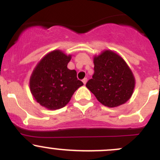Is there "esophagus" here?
<instances>
[{"mask_svg": "<svg viewBox=\"0 0 160 160\" xmlns=\"http://www.w3.org/2000/svg\"><path fill=\"white\" fill-rule=\"evenodd\" d=\"M82 81H83V84H86V83H87V82H88V79H87V78H84V79H83V80H82Z\"/></svg>", "mask_w": 160, "mask_h": 160, "instance_id": "esophagus-1", "label": "esophagus"}]
</instances>
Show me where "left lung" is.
I'll return each instance as SVG.
<instances>
[{
  "label": "left lung",
  "mask_w": 160,
  "mask_h": 160,
  "mask_svg": "<svg viewBox=\"0 0 160 160\" xmlns=\"http://www.w3.org/2000/svg\"><path fill=\"white\" fill-rule=\"evenodd\" d=\"M94 73L86 87L98 101L108 108L126 103L132 97L135 79L125 59L116 52L105 49L93 56Z\"/></svg>",
  "instance_id": "obj_1"
}]
</instances>
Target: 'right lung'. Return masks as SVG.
Wrapping results in <instances>:
<instances>
[{
  "mask_svg": "<svg viewBox=\"0 0 160 160\" xmlns=\"http://www.w3.org/2000/svg\"><path fill=\"white\" fill-rule=\"evenodd\" d=\"M72 55L59 49L48 52L37 63L29 79L35 101L49 110H57L70 102L74 92L83 83L75 70L67 68Z\"/></svg>",
  "mask_w": 160,
  "mask_h": 160,
  "instance_id": "right-lung-1",
  "label": "right lung"
}]
</instances>
